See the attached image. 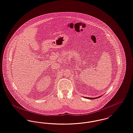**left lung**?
Returning a JSON list of instances; mask_svg holds the SVG:
<instances>
[{
  "label": "left lung",
  "mask_w": 133,
  "mask_h": 133,
  "mask_svg": "<svg viewBox=\"0 0 133 133\" xmlns=\"http://www.w3.org/2000/svg\"><path fill=\"white\" fill-rule=\"evenodd\" d=\"M101 97V96H98V97H95V98H89V97H86V98H88V99H94L98 98H99V97Z\"/></svg>",
  "instance_id": "obj_1"
}]
</instances>
